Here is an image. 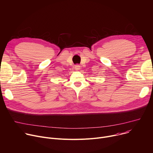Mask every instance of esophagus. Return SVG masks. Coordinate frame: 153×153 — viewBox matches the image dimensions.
Here are the masks:
<instances>
[{"instance_id": "1", "label": "esophagus", "mask_w": 153, "mask_h": 153, "mask_svg": "<svg viewBox=\"0 0 153 153\" xmlns=\"http://www.w3.org/2000/svg\"><path fill=\"white\" fill-rule=\"evenodd\" d=\"M75 69L76 71L79 70V69H80V65H79V64H76V65H75Z\"/></svg>"}]
</instances>
